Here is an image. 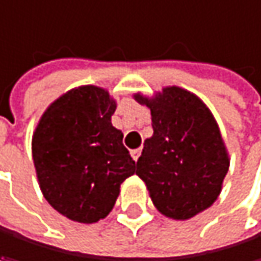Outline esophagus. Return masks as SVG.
<instances>
[{
	"mask_svg": "<svg viewBox=\"0 0 261 261\" xmlns=\"http://www.w3.org/2000/svg\"><path fill=\"white\" fill-rule=\"evenodd\" d=\"M130 155L135 161H138V158L141 156V149H135V150H130Z\"/></svg>",
	"mask_w": 261,
	"mask_h": 261,
	"instance_id": "esophagus-1",
	"label": "esophagus"
}]
</instances>
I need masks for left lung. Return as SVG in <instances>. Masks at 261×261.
I'll return each mask as SVG.
<instances>
[{"instance_id":"obj_1","label":"left lung","mask_w":261,"mask_h":261,"mask_svg":"<svg viewBox=\"0 0 261 261\" xmlns=\"http://www.w3.org/2000/svg\"><path fill=\"white\" fill-rule=\"evenodd\" d=\"M135 100L150 109L153 127L137 161V175L160 213L190 219L213 205L228 173L217 123L200 98L178 86L164 88L153 98L137 94Z\"/></svg>"}]
</instances>
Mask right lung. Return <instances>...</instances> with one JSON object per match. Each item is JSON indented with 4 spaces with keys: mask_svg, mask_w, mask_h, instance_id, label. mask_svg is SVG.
Wrapping results in <instances>:
<instances>
[{
    "mask_svg": "<svg viewBox=\"0 0 261 261\" xmlns=\"http://www.w3.org/2000/svg\"><path fill=\"white\" fill-rule=\"evenodd\" d=\"M114 112L108 91L80 86L50 105L33 134L42 195L71 220L94 223L106 217L121 182L135 173L123 134L111 123Z\"/></svg>",
    "mask_w": 261,
    "mask_h": 261,
    "instance_id": "obj_1",
    "label": "right lung"
}]
</instances>
